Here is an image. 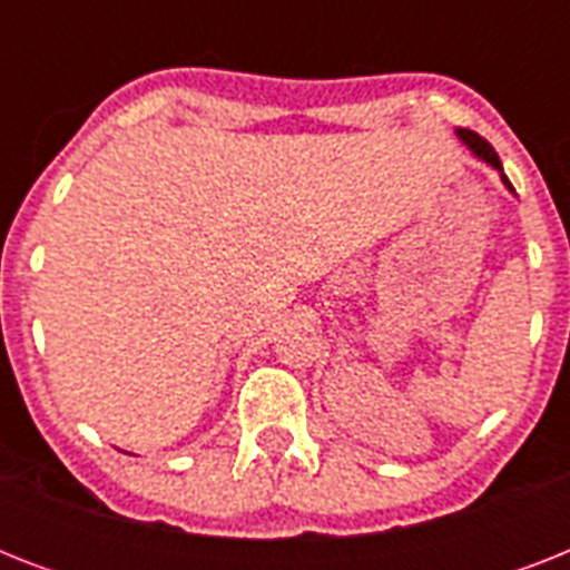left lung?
Segmentation results:
<instances>
[{
	"label": "left lung",
	"mask_w": 570,
	"mask_h": 570,
	"mask_svg": "<svg viewBox=\"0 0 570 570\" xmlns=\"http://www.w3.org/2000/svg\"><path fill=\"white\" fill-rule=\"evenodd\" d=\"M459 138H461V141H464V145L470 147V150H473V154L479 156V159H485L488 165H494L497 171L503 174V165H500V156L494 154V147L488 145L485 138L476 136L473 129H459ZM503 183H505V186H509V189H512V183H509V177H505V174H503Z\"/></svg>",
	"instance_id": "1"
}]
</instances>
